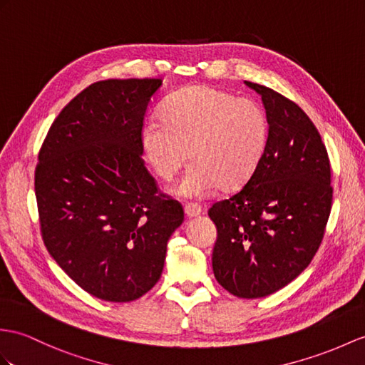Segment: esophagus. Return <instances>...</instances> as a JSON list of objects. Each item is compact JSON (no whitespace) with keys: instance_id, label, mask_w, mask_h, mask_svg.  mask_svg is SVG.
<instances>
[{"instance_id":"34e87169","label":"esophagus","mask_w":365,"mask_h":365,"mask_svg":"<svg viewBox=\"0 0 365 365\" xmlns=\"http://www.w3.org/2000/svg\"><path fill=\"white\" fill-rule=\"evenodd\" d=\"M184 212H185V215H187L189 218H193V217H198V215H201V206H198V204H185V207H184Z\"/></svg>"}]
</instances>
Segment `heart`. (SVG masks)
<instances>
[{
  "mask_svg": "<svg viewBox=\"0 0 365 365\" xmlns=\"http://www.w3.org/2000/svg\"><path fill=\"white\" fill-rule=\"evenodd\" d=\"M159 118L142 125V152L165 181L181 170L190 152L193 164L176 187L184 198L206 197L217 187H242L268 145L269 122L262 106L212 86L176 91L161 106Z\"/></svg>",
  "mask_w": 365,
  "mask_h": 365,
  "instance_id": "heart-1",
  "label": "heart"
}]
</instances>
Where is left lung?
<instances>
[{
    "instance_id": "1",
    "label": "left lung",
    "mask_w": 365,
    "mask_h": 365,
    "mask_svg": "<svg viewBox=\"0 0 365 365\" xmlns=\"http://www.w3.org/2000/svg\"><path fill=\"white\" fill-rule=\"evenodd\" d=\"M269 122L264 155L242 190L213 204L212 268L230 294L259 299L287 287L313 260L330 217L333 189L327 148L296 103L259 83Z\"/></svg>"
}]
</instances>
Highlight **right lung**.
<instances>
[{
    "label": "right lung",
    "instance_id": "1",
    "mask_svg": "<svg viewBox=\"0 0 365 365\" xmlns=\"http://www.w3.org/2000/svg\"><path fill=\"white\" fill-rule=\"evenodd\" d=\"M161 78L90 85L52 123L35 170L44 245L91 296L131 302L164 269L181 204L158 195L142 161L140 128Z\"/></svg>",
    "mask_w": 365,
    "mask_h": 365
}]
</instances>
